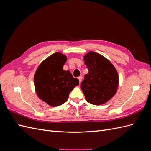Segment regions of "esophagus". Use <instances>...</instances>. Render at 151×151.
Returning <instances> with one entry per match:
<instances>
[{"label":"esophagus","instance_id":"34e87169","mask_svg":"<svg viewBox=\"0 0 151 151\" xmlns=\"http://www.w3.org/2000/svg\"><path fill=\"white\" fill-rule=\"evenodd\" d=\"M78 79H79V83H81V81H82V80H83V76H79V77H78Z\"/></svg>","mask_w":151,"mask_h":151}]
</instances>
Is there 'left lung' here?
<instances>
[{"mask_svg":"<svg viewBox=\"0 0 151 151\" xmlns=\"http://www.w3.org/2000/svg\"><path fill=\"white\" fill-rule=\"evenodd\" d=\"M89 70L84 76L81 88L88 103L100 105L109 101L116 93L118 75L112 63L103 56L90 52L84 56Z\"/></svg>","mask_w":151,"mask_h":151,"instance_id":"8db88e82","label":"left lung"}]
</instances>
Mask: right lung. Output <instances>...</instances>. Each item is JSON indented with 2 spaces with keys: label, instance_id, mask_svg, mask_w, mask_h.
Returning <instances> with one entry per match:
<instances>
[{
  "label": "right lung",
  "instance_id": "right-lung-1",
  "mask_svg": "<svg viewBox=\"0 0 151 151\" xmlns=\"http://www.w3.org/2000/svg\"><path fill=\"white\" fill-rule=\"evenodd\" d=\"M67 57L55 53L41 63L34 76L36 92L38 97L50 106H58L67 101L71 91L78 86L79 79L74 78L63 66Z\"/></svg>",
  "mask_w": 151,
  "mask_h": 151
}]
</instances>
